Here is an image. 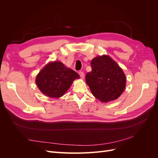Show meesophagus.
I'll return each mask as SVG.
<instances>
[{
    "mask_svg": "<svg viewBox=\"0 0 158 158\" xmlns=\"http://www.w3.org/2000/svg\"><path fill=\"white\" fill-rule=\"evenodd\" d=\"M79 74H80V76L81 78H82V79H84V73H83V72H80Z\"/></svg>",
    "mask_w": 158,
    "mask_h": 158,
    "instance_id": "obj_1",
    "label": "esophagus"
}]
</instances>
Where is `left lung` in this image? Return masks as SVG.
<instances>
[{"instance_id":"left-lung-1","label":"left lung","mask_w":158,"mask_h":158,"mask_svg":"<svg viewBox=\"0 0 158 158\" xmlns=\"http://www.w3.org/2000/svg\"><path fill=\"white\" fill-rule=\"evenodd\" d=\"M91 66L92 70L85 76V82L94 96L104 103L120 97L125 89L127 78L117 62L103 55L94 58Z\"/></svg>"}]
</instances>
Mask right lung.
Returning <instances> with one entry per match:
<instances>
[{
	"label": "right lung",
	"instance_id": "obj_1",
	"mask_svg": "<svg viewBox=\"0 0 158 158\" xmlns=\"http://www.w3.org/2000/svg\"><path fill=\"white\" fill-rule=\"evenodd\" d=\"M80 76L60 61L47 63L36 76L35 83L40 92L51 98H59L70 88Z\"/></svg>",
	"mask_w": 158,
	"mask_h": 158
}]
</instances>
